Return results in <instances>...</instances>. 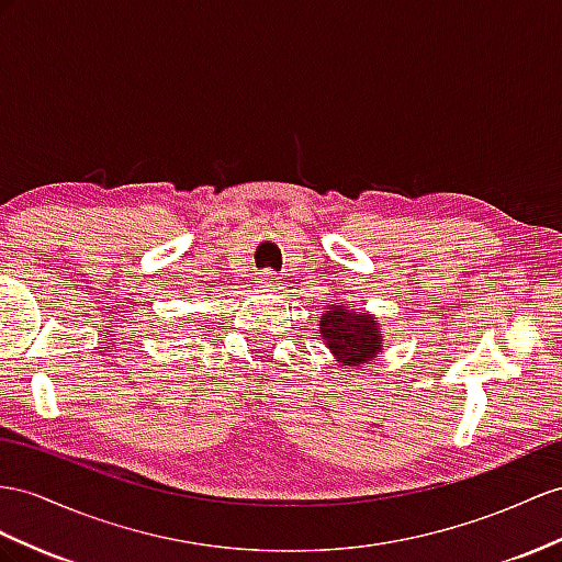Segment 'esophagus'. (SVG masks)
<instances>
[{
  "mask_svg": "<svg viewBox=\"0 0 562 562\" xmlns=\"http://www.w3.org/2000/svg\"><path fill=\"white\" fill-rule=\"evenodd\" d=\"M258 280H261V284H266V286H272V290H278V280H276V272H261V278H258Z\"/></svg>",
  "mask_w": 562,
  "mask_h": 562,
  "instance_id": "34e87169",
  "label": "esophagus"
}]
</instances>
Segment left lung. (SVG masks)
Listing matches in <instances>:
<instances>
[{
    "mask_svg": "<svg viewBox=\"0 0 562 562\" xmlns=\"http://www.w3.org/2000/svg\"><path fill=\"white\" fill-rule=\"evenodd\" d=\"M321 337L329 353L344 366H363L382 351L380 321L375 315L358 313L347 304L333 306L321 318Z\"/></svg>",
    "mask_w": 562,
    "mask_h": 562,
    "instance_id": "8db88e82",
    "label": "left lung"
}]
</instances>
